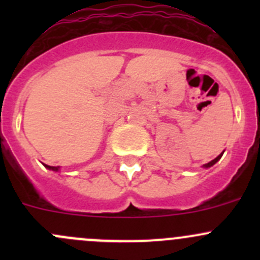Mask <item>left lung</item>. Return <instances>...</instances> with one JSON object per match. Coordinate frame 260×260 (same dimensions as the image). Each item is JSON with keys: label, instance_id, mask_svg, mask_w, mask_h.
<instances>
[{"label": "left lung", "instance_id": "obj_1", "mask_svg": "<svg viewBox=\"0 0 260 260\" xmlns=\"http://www.w3.org/2000/svg\"><path fill=\"white\" fill-rule=\"evenodd\" d=\"M222 153H224V152H222ZM222 153H220V154H219V156H217V157H216V158H214V159H212V161H210V162H209V164L204 165V167H205V169H208V167H211V166H212V165H215V164H216V162H217V161H219V159H220V158H221Z\"/></svg>", "mask_w": 260, "mask_h": 260}]
</instances>
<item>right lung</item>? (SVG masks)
Wrapping results in <instances>:
<instances>
[{"mask_svg": "<svg viewBox=\"0 0 260 260\" xmlns=\"http://www.w3.org/2000/svg\"><path fill=\"white\" fill-rule=\"evenodd\" d=\"M44 166H45L46 169L52 170V171H59V169H60L59 166H48V165H44Z\"/></svg>", "mask_w": 260, "mask_h": 260, "instance_id": "right-lung-1", "label": "right lung"}]
</instances>
